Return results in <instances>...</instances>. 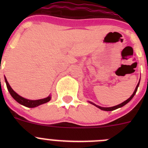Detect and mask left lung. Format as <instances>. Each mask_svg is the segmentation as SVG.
I'll return each instance as SVG.
<instances>
[{
    "label": "left lung",
    "mask_w": 148,
    "mask_h": 148,
    "mask_svg": "<svg viewBox=\"0 0 148 148\" xmlns=\"http://www.w3.org/2000/svg\"><path fill=\"white\" fill-rule=\"evenodd\" d=\"M139 84H140V82H139V83L138 84V85H137L136 88H135V92H133V94H132V96H131L129 98V99H127L126 101H125V102H123L122 103H121V104H118V105H117V106H114V107H99V106L97 105V104H94V103H92V102H90V103H91V104H94V105H95L97 107H98V108H99V109H100V110H104V111H112V110H116V109H118V108H120V107H123V106H125V104H127V103L129 102L130 101L131 99H132V98H133V97L135 96V93H136L137 90H138V86H139Z\"/></svg>",
    "instance_id": "obj_1"
}]
</instances>
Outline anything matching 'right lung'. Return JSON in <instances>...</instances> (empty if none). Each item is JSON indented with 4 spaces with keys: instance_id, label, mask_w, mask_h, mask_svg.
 <instances>
[{
    "instance_id": "add662e5",
    "label": "right lung",
    "mask_w": 148,
    "mask_h": 148,
    "mask_svg": "<svg viewBox=\"0 0 148 148\" xmlns=\"http://www.w3.org/2000/svg\"><path fill=\"white\" fill-rule=\"evenodd\" d=\"M5 83H6V86H7V88H8V92H9V93L12 96V97H13L16 102H18L19 104H22V105L25 106V107H31V108H32V107H37V106L40 105V104H44V103H46L49 102V101H50L51 99L50 96H49L46 98H44V99H38V100H29V99H25V98L21 97L20 95H18L17 93H16V92L13 90V89L10 87V86L9 85V84H8V81H7L5 77Z\"/></svg>"
}]
</instances>
